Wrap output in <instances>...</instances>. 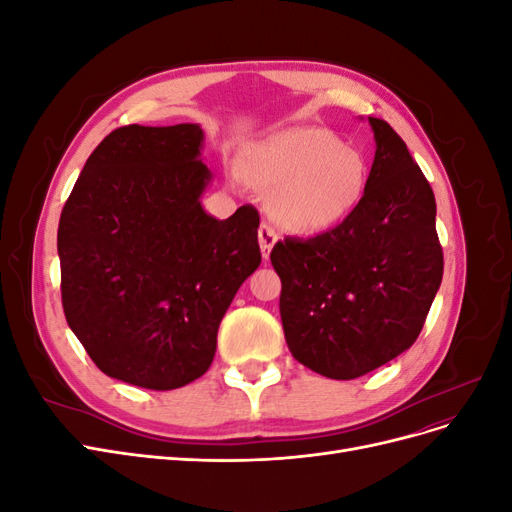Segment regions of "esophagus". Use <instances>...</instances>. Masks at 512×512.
Here are the masks:
<instances>
[{
	"label": "esophagus",
	"mask_w": 512,
	"mask_h": 512,
	"mask_svg": "<svg viewBox=\"0 0 512 512\" xmlns=\"http://www.w3.org/2000/svg\"><path fill=\"white\" fill-rule=\"evenodd\" d=\"M277 241V232L273 226L269 224H262L258 228V243H260V252H262V258H269L273 245Z\"/></svg>",
	"instance_id": "1"
}]
</instances>
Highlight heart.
<instances>
[{
  "instance_id": "heart-1",
  "label": "heart",
  "mask_w": 512,
  "mask_h": 512,
  "mask_svg": "<svg viewBox=\"0 0 512 512\" xmlns=\"http://www.w3.org/2000/svg\"><path fill=\"white\" fill-rule=\"evenodd\" d=\"M262 190H277L275 218L297 232H327L363 200L369 166L331 130L307 128L260 147L247 168Z\"/></svg>"
}]
</instances>
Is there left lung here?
Returning a JSON list of instances; mask_svg holds the SVG:
<instances>
[{"label": "left lung", "instance_id": "8db88e82", "mask_svg": "<svg viewBox=\"0 0 512 512\" xmlns=\"http://www.w3.org/2000/svg\"><path fill=\"white\" fill-rule=\"evenodd\" d=\"M369 123L376 156L359 207L322 235L284 237L271 252L286 344L333 380L365 376L408 350L444 271L429 181L389 123Z\"/></svg>", "mask_w": 512, "mask_h": 512}]
</instances>
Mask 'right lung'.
I'll use <instances>...</instances> for the list:
<instances>
[{
    "instance_id": "add662e5",
    "label": "right lung",
    "mask_w": 512,
    "mask_h": 512,
    "mask_svg": "<svg viewBox=\"0 0 512 512\" xmlns=\"http://www.w3.org/2000/svg\"><path fill=\"white\" fill-rule=\"evenodd\" d=\"M203 130L123 126L87 158L59 218L61 305L106 376L151 391L209 369L239 286L260 265L254 207H200Z\"/></svg>"
}]
</instances>
